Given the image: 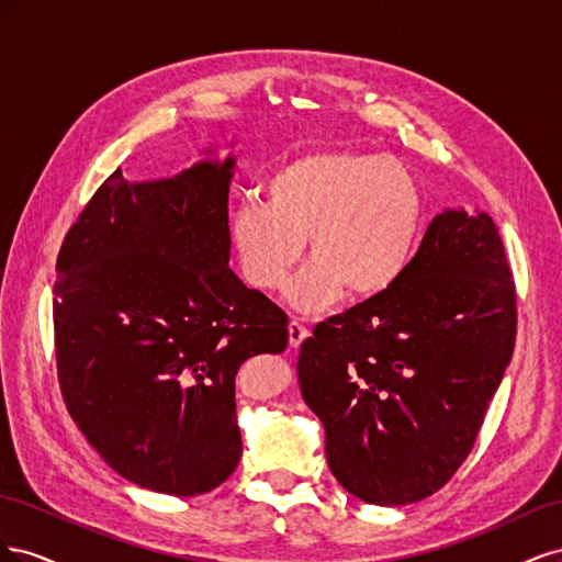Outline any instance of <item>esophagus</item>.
<instances>
[{
  "label": "esophagus",
  "instance_id": "obj_1",
  "mask_svg": "<svg viewBox=\"0 0 562 562\" xmlns=\"http://www.w3.org/2000/svg\"><path fill=\"white\" fill-rule=\"evenodd\" d=\"M307 335H310V330L304 328L300 321L293 318L291 323H288V337H291V347L297 349V347L304 342V339H307Z\"/></svg>",
  "mask_w": 562,
  "mask_h": 562
}]
</instances>
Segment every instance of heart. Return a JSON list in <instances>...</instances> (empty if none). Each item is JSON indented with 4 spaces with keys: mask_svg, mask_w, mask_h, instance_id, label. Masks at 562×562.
<instances>
[{
    "mask_svg": "<svg viewBox=\"0 0 562 562\" xmlns=\"http://www.w3.org/2000/svg\"><path fill=\"white\" fill-rule=\"evenodd\" d=\"M427 199L411 168L378 151H300L265 180V203L232 213L229 241L255 291L281 288L310 241L312 262L288 288L302 314H323L345 297L394 288L422 241Z\"/></svg>",
    "mask_w": 562,
    "mask_h": 562,
    "instance_id": "heart-1",
    "label": "heart"
}]
</instances>
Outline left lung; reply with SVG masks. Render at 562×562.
Returning a JSON list of instances; mask_svg holds the SVG:
<instances>
[{
  "label": "left lung",
  "mask_w": 562,
  "mask_h": 562,
  "mask_svg": "<svg viewBox=\"0 0 562 562\" xmlns=\"http://www.w3.org/2000/svg\"><path fill=\"white\" fill-rule=\"evenodd\" d=\"M516 323L492 217L436 215L391 291L318 323L300 347V391L326 429L339 485L380 506L443 487L483 427Z\"/></svg>",
  "instance_id": "8db88e82"
}]
</instances>
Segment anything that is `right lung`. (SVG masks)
<instances>
[{"label":"right lung","instance_id":"obj_1","mask_svg":"<svg viewBox=\"0 0 562 562\" xmlns=\"http://www.w3.org/2000/svg\"><path fill=\"white\" fill-rule=\"evenodd\" d=\"M234 159L98 187L56 262L54 330L67 413L126 481L215 490L241 457L234 378L281 353L288 316L227 267Z\"/></svg>","mask_w":562,"mask_h":562}]
</instances>
